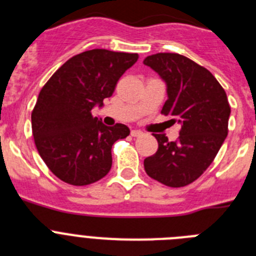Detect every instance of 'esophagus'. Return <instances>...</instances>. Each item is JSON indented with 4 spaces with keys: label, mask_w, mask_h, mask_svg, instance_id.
Returning <instances> with one entry per match:
<instances>
[{
    "label": "esophagus",
    "mask_w": 256,
    "mask_h": 256,
    "mask_svg": "<svg viewBox=\"0 0 256 256\" xmlns=\"http://www.w3.org/2000/svg\"><path fill=\"white\" fill-rule=\"evenodd\" d=\"M142 134H144V133L138 130H132V132H130V136H132V137H141Z\"/></svg>",
    "instance_id": "esophagus-1"
}]
</instances>
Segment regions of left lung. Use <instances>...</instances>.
Listing matches in <instances>:
<instances>
[{"mask_svg":"<svg viewBox=\"0 0 256 256\" xmlns=\"http://www.w3.org/2000/svg\"><path fill=\"white\" fill-rule=\"evenodd\" d=\"M144 64L166 86L162 112L180 124L177 141L154 134L159 148L144 159V170L165 186H187L206 170L227 137V94L209 70L180 54H155Z\"/></svg>","mask_w":256,"mask_h":256,"instance_id":"8db88e82","label":"left lung"}]
</instances>
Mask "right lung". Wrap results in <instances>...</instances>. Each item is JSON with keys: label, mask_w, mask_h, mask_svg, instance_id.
I'll return each mask as SVG.
<instances>
[{"label": "right lung", "mask_w": 256, "mask_h": 256, "mask_svg": "<svg viewBox=\"0 0 256 256\" xmlns=\"http://www.w3.org/2000/svg\"><path fill=\"white\" fill-rule=\"evenodd\" d=\"M137 60V54L90 50L69 58L40 90L32 130L40 158L61 180L86 186L112 169V144L130 130L119 123L105 126L92 110L102 108Z\"/></svg>", "instance_id": "right-lung-1"}]
</instances>
